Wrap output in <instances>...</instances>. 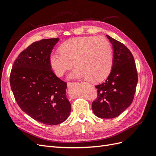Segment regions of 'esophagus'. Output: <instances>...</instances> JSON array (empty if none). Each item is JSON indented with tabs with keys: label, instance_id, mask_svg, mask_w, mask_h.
Here are the masks:
<instances>
[{
	"label": "esophagus",
	"instance_id": "34e87169",
	"mask_svg": "<svg viewBox=\"0 0 156 156\" xmlns=\"http://www.w3.org/2000/svg\"><path fill=\"white\" fill-rule=\"evenodd\" d=\"M75 83H74V82H68V87H70L73 86Z\"/></svg>",
	"mask_w": 156,
	"mask_h": 156
}]
</instances>
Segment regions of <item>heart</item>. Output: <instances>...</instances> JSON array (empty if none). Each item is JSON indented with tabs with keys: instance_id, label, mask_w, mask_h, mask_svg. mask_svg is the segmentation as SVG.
<instances>
[{
	"instance_id": "obj_1",
	"label": "heart",
	"mask_w": 156,
	"mask_h": 156,
	"mask_svg": "<svg viewBox=\"0 0 156 156\" xmlns=\"http://www.w3.org/2000/svg\"><path fill=\"white\" fill-rule=\"evenodd\" d=\"M60 53H52L49 62L58 77L75 67L71 78H86L89 82L98 83L105 79L111 73L113 64L111 44L105 37L88 36L70 39L60 46Z\"/></svg>"
}]
</instances>
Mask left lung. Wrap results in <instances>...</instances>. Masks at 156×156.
<instances>
[{
  "label": "left lung",
  "mask_w": 156,
  "mask_h": 156,
  "mask_svg": "<svg viewBox=\"0 0 156 156\" xmlns=\"http://www.w3.org/2000/svg\"><path fill=\"white\" fill-rule=\"evenodd\" d=\"M114 49L112 68L104 83L95 86L97 98L92 107L100 119L119 116L133 100L138 74L133 55L119 41L107 35Z\"/></svg>",
  "instance_id": "obj_1"
}]
</instances>
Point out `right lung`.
Here are the masks:
<instances>
[{"instance_id":"1","label":"right lung","mask_w":156,"mask_h":156,"mask_svg":"<svg viewBox=\"0 0 156 156\" xmlns=\"http://www.w3.org/2000/svg\"><path fill=\"white\" fill-rule=\"evenodd\" d=\"M59 38L35 41L14 62L10 83L15 100L33 119L57 125L68 119L71 104L66 95L67 83L56 76L49 62L52 49Z\"/></svg>"}]
</instances>
